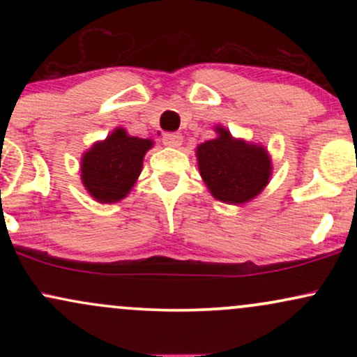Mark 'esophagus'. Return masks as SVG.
Instances as JSON below:
<instances>
[{
    "label": "esophagus",
    "mask_w": 357,
    "mask_h": 357,
    "mask_svg": "<svg viewBox=\"0 0 357 357\" xmlns=\"http://www.w3.org/2000/svg\"><path fill=\"white\" fill-rule=\"evenodd\" d=\"M162 142H165V146L167 147H179L183 142V136L178 132H167L162 136Z\"/></svg>",
    "instance_id": "esophagus-1"
}]
</instances>
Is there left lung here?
Segmentation results:
<instances>
[{"instance_id": "1", "label": "left lung", "mask_w": 357, "mask_h": 357, "mask_svg": "<svg viewBox=\"0 0 357 357\" xmlns=\"http://www.w3.org/2000/svg\"><path fill=\"white\" fill-rule=\"evenodd\" d=\"M218 137L196 147L199 174L213 198L243 204L264 191L272 174V161L264 146L235 139L225 127Z\"/></svg>"}]
</instances>
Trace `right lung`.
Returning <instances> with one entry per match:
<instances>
[{
  "label": "right lung",
  "mask_w": 357,
  "mask_h": 357,
  "mask_svg": "<svg viewBox=\"0 0 357 357\" xmlns=\"http://www.w3.org/2000/svg\"><path fill=\"white\" fill-rule=\"evenodd\" d=\"M151 147V139L129 136L126 129L119 127L82 155V184L96 202H121L136 184Z\"/></svg>",
  "instance_id": "add662e5"
}]
</instances>
